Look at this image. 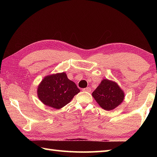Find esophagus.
<instances>
[{
    "instance_id": "obj_1",
    "label": "esophagus",
    "mask_w": 157,
    "mask_h": 157,
    "mask_svg": "<svg viewBox=\"0 0 157 157\" xmlns=\"http://www.w3.org/2000/svg\"><path fill=\"white\" fill-rule=\"evenodd\" d=\"M82 90H83L84 91H86V92H91V88H89V87H86V88H84Z\"/></svg>"
}]
</instances>
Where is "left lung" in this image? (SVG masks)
I'll use <instances>...</instances> for the list:
<instances>
[{
    "mask_svg": "<svg viewBox=\"0 0 157 157\" xmlns=\"http://www.w3.org/2000/svg\"><path fill=\"white\" fill-rule=\"evenodd\" d=\"M92 95L98 105L107 111L116 108L123 102L124 98V92L118 84L107 79H102Z\"/></svg>",
    "mask_w": 157,
    "mask_h": 157,
    "instance_id": "8db88e82",
    "label": "left lung"
}]
</instances>
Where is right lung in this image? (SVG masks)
Segmentation results:
<instances>
[{
  "instance_id": "right-lung-1",
  "label": "right lung",
  "mask_w": 157,
  "mask_h": 157,
  "mask_svg": "<svg viewBox=\"0 0 157 157\" xmlns=\"http://www.w3.org/2000/svg\"><path fill=\"white\" fill-rule=\"evenodd\" d=\"M80 91L66 73L47 75L37 88V95L45 105L56 109L64 107Z\"/></svg>"
}]
</instances>
